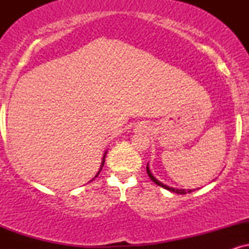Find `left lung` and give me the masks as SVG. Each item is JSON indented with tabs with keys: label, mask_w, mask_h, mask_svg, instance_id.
Listing matches in <instances>:
<instances>
[{
	"label": "left lung",
	"mask_w": 249,
	"mask_h": 249,
	"mask_svg": "<svg viewBox=\"0 0 249 249\" xmlns=\"http://www.w3.org/2000/svg\"><path fill=\"white\" fill-rule=\"evenodd\" d=\"M146 171H147L148 177H150L151 180H152L153 182H156V184H157V185H159V186L164 187L165 190H168V191H170V192L178 193V194H186V193H191V192H193V191H196V190H185V188H174V187H170V186H167V185L162 184L161 181H159V180L157 179L156 177H154L152 173H151L150 168H148V164H147V166H146Z\"/></svg>",
	"instance_id": "8db88e82"
}]
</instances>
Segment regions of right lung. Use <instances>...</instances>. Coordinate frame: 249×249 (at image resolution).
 Here are the masks:
<instances>
[{
    "instance_id": "right-lung-1",
    "label": "right lung",
    "mask_w": 249,
    "mask_h": 249,
    "mask_svg": "<svg viewBox=\"0 0 249 249\" xmlns=\"http://www.w3.org/2000/svg\"><path fill=\"white\" fill-rule=\"evenodd\" d=\"M107 151H105V153H104V156H103V159H102V162H101V167H99V170H98V172H97V174L95 176V178L96 177H98V174L101 173V171H102V168H103V166H104V162H105V156H107ZM93 178V179H95ZM92 179V180H93ZM92 180H91V181H92Z\"/></svg>"
}]
</instances>
